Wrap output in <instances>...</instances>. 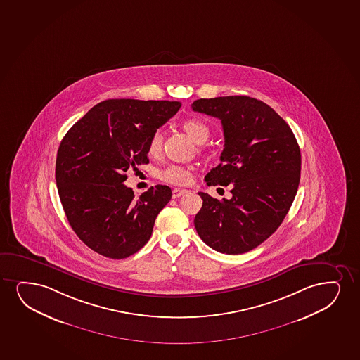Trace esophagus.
Masks as SVG:
<instances>
[{"label": "esophagus", "mask_w": 360, "mask_h": 360, "mask_svg": "<svg viewBox=\"0 0 360 360\" xmlns=\"http://www.w3.org/2000/svg\"><path fill=\"white\" fill-rule=\"evenodd\" d=\"M187 190H184V188H174L173 190V198H179V197H181L182 195H185L187 193Z\"/></svg>", "instance_id": "obj_1"}]
</instances>
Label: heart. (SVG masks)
<instances>
[{"mask_svg":"<svg viewBox=\"0 0 360 360\" xmlns=\"http://www.w3.org/2000/svg\"><path fill=\"white\" fill-rule=\"evenodd\" d=\"M182 128L187 135L196 143L205 142L210 136V128L207 124L198 119H187L182 124ZM162 150V135L160 131H155L150 135L147 145L148 155H157ZM158 178L172 185H187L191 181L192 169L178 164H170L158 172Z\"/></svg>","mask_w":360,"mask_h":360,"instance_id":"1","label":"heart"}]
</instances>
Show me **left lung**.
I'll list each match as a JSON object with an SVG mask.
<instances>
[{"label": "left lung", "instance_id": "obj_1", "mask_svg": "<svg viewBox=\"0 0 360 360\" xmlns=\"http://www.w3.org/2000/svg\"><path fill=\"white\" fill-rule=\"evenodd\" d=\"M192 110L221 120V163L205 175L208 186L231 185V200L198 192L195 218L202 241L225 255H242L271 236L296 197L300 150L288 124L248 96L200 98Z\"/></svg>", "mask_w": 360, "mask_h": 360}]
</instances>
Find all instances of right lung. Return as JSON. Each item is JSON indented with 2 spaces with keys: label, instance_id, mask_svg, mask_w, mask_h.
<instances>
[{
  "label": "right lung",
  "instance_id": "obj_1",
  "mask_svg": "<svg viewBox=\"0 0 360 360\" xmlns=\"http://www.w3.org/2000/svg\"><path fill=\"white\" fill-rule=\"evenodd\" d=\"M181 107L176 101L107 100L77 120L60 142L56 182L69 224L87 247L123 259L150 240L172 198L165 185L136 198L125 172L147 164L150 135Z\"/></svg>",
  "mask_w": 360,
  "mask_h": 360
}]
</instances>
